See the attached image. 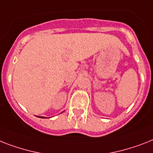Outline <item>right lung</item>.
<instances>
[{"instance_id":"obj_1","label":"right lung","mask_w":153,"mask_h":153,"mask_svg":"<svg viewBox=\"0 0 153 153\" xmlns=\"http://www.w3.org/2000/svg\"><path fill=\"white\" fill-rule=\"evenodd\" d=\"M40 118H44V117H40Z\"/></svg>"}]
</instances>
